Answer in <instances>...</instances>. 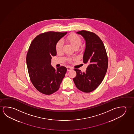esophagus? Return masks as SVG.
Instances as JSON below:
<instances>
[{"label": "esophagus", "mask_w": 134, "mask_h": 134, "mask_svg": "<svg viewBox=\"0 0 134 134\" xmlns=\"http://www.w3.org/2000/svg\"><path fill=\"white\" fill-rule=\"evenodd\" d=\"M72 68L70 67V66H68V67H67V70H68V71H69L70 70H72Z\"/></svg>", "instance_id": "1"}]
</instances>
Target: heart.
Instances as JSON below:
<instances>
[{"instance_id":"b5f03b06","label":"heart","mask_w":134,"mask_h":134,"mask_svg":"<svg viewBox=\"0 0 134 134\" xmlns=\"http://www.w3.org/2000/svg\"><path fill=\"white\" fill-rule=\"evenodd\" d=\"M64 40L69 43L74 48H78L79 47H80L82 43V40L81 37L76 34H70L65 39H64ZM62 47H63V41L62 40H60L57 43L55 47L56 51L57 53H60L62 52Z\"/></svg>"}]
</instances>
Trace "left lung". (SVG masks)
I'll use <instances>...</instances> for the list:
<instances>
[{
    "instance_id": "8db88e82",
    "label": "left lung",
    "mask_w": 134,
    "mask_h": 134,
    "mask_svg": "<svg viewBox=\"0 0 134 134\" xmlns=\"http://www.w3.org/2000/svg\"><path fill=\"white\" fill-rule=\"evenodd\" d=\"M76 33L85 40L83 62L88 65L85 72L74 69L77 74L73 81L78 89L89 93L98 87L104 79L108 66V59L103 42L96 34L85 30Z\"/></svg>"
}]
</instances>
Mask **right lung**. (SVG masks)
<instances>
[{"instance_id":"1","label":"right lung","mask_w":134,"mask_h":134,"mask_svg":"<svg viewBox=\"0 0 134 134\" xmlns=\"http://www.w3.org/2000/svg\"><path fill=\"white\" fill-rule=\"evenodd\" d=\"M67 34L48 32L39 34L30 45L26 58L28 71L34 87L41 93L49 95L60 88L67 69L51 65L52 56L56 55V45Z\"/></svg>"}]
</instances>
